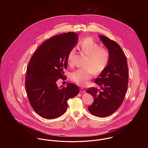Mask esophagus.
I'll return each mask as SVG.
<instances>
[{
  "mask_svg": "<svg viewBox=\"0 0 148 148\" xmlns=\"http://www.w3.org/2000/svg\"><path fill=\"white\" fill-rule=\"evenodd\" d=\"M80 92L82 94H83V93H84L85 92V90L83 88H81L80 89Z\"/></svg>",
  "mask_w": 148,
  "mask_h": 148,
  "instance_id": "obj_1",
  "label": "esophagus"
}]
</instances>
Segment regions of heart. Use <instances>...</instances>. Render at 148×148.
<instances>
[{
  "instance_id": "obj_1",
  "label": "heart",
  "mask_w": 148,
  "mask_h": 148,
  "mask_svg": "<svg viewBox=\"0 0 148 148\" xmlns=\"http://www.w3.org/2000/svg\"><path fill=\"white\" fill-rule=\"evenodd\" d=\"M80 48L83 53L87 56L85 69H79L71 73L70 77L72 82L79 85L84 86L92 78L93 74L99 75L106 69L109 60V52L103 47L93 40L92 38H85L80 43ZM75 49H72L67 58L69 65L73 64Z\"/></svg>"
}]
</instances>
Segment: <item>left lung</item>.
Masks as SVG:
<instances>
[{
    "label": "left lung",
    "mask_w": 148,
    "mask_h": 148,
    "mask_svg": "<svg viewBox=\"0 0 148 148\" xmlns=\"http://www.w3.org/2000/svg\"><path fill=\"white\" fill-rule=\"evenodd\" d=\"M109 52V60L104 71L95 80L101 89L92 87L86 92L94 99L88 106L89 112L99 117L114 113L121 106L127 89L128 68L127 59L121 47L108 38L99 35Z\"/></svg>",
    "instance_id": "left-lung-1"
}]
</instances>
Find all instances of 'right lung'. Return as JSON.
<instances>
[{
    "instance_id": "right-lung-1",
    "label": "right lung",
    "mask_w": 148,
    "mask_h": 148,
    "mask_svg": "<svg viewBox=\"0 0 148 148\" xmlns=\"http://www.w3.org/2000/svg\"><path fill=\"white\" fill-rule=\"evenodd\" d=\"M78 35L69 32L45 40L32 56L27 69L25 89L30 104L39 116L53 119L63 114L68 100L78 95L77 85L58 88L56 82L64 78L69 51L77 44Z\"/></svg>"
}]
</instances>
